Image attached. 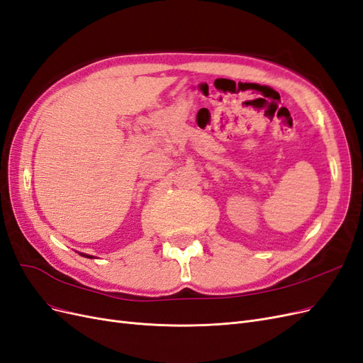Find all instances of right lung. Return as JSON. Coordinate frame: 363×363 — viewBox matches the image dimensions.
Returning a JSON list of instances; mask_svg holds the SVG:
<instances>
[{
  "label": "right lung",
  "mask_w": 363,
  "mask_h": 363,
  "mask_svg": "<svg viewBox=\"0 0 363 363\" xmlns=\"http://www.w3.org/2000/svg\"><path fill=\"white\" fill-rule=\"evenodd\" d=\"M80 255H82V256H84V257H89V259H92V257H94V256H89V255H83V252H80Z\"/></svg>",
  "instance_id": "obj_1"
}]
</instances>
